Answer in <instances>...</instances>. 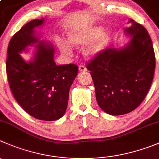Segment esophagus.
Instances as JSON below:
<instances>
[{"label":"esophagus","mask_w":159,"mask_h":159,"mask_svg":"<svg viewBox=\"0 0 159 159\" xmlns=\"http://www.w3.org/2000/svg\"><path fill=\"white\" fill-rule=\"evenodd\" d=\"M79 70L80 71V72H85V71H87V68H86L84 65L80 64L79 66Z\"/></svg>","instance_id":"34e87169"}]
</instances>
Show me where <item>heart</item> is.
Listing matches in <instances>:
<instances>
[{
    "mask_svg": "<svg viewBox=\"0 0 159 159\" xmlns=\"http://www.w3.org/2000/svg\"><path fill=\"white\" fill-rule=\"evenodd\" d=\"M103 32V29L101 27H93L84 31L76 32L73 33L69 36V42L70 44L74 46H82V45H87L96 41ZM58 44L60 50L63 54L66 55H70L72 54V50L70 47L62 42L61 40H58ZM99 44H95L87 50V54H92L97 52L99 50Z\"/></svg>",
    "mask_w": 159,
    "mask_h": 159,
    "instance_id": "b5f03b06",
    "label": "heart"
}]
</instances>
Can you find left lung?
<instances>
[{
	"label": "left lung",
	"mask_w": 159,
	"mask_h": 159,
	"mask_svg": "<svg viewBox=\"0 0 159 159\" xmlns=\"http://www.w3.org/2000/svg\"><path fill=\"white\" fill-rule=\"evenodd\" d=\"M125 31L133 35L119 50L107 48L87 64L100 108L112 116L134 111L144 100L155 69V55L148 32L133 19Z\"/></svg>",
	"instance_id": "left-lung-1"
}]
</instances>
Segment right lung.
I'll use <instances>...</instances> for the list:
<instances>
[{
  "instance_id": "obj_1",
  "label": "right lung",
  "mask_w": 159,
  "mask_h": 159,
  "mask_svg": "<svg viewBox=\"0 0 159 159\" xmlns=\"http://www.w3.org/2000/svg\"><path fill=\"white\" fill-rule=\"evenodd\" d=\"M43 23V19L30 21L11 37L6 72L11 91L19 105L36 119L54 121L66 112L69 89L79 69L75 64L57 66L52 47L38 42L33 35V29ZM35 43H39V51L34 60L26 63L19 52Z\"/></svg>"
}]
</instances>
